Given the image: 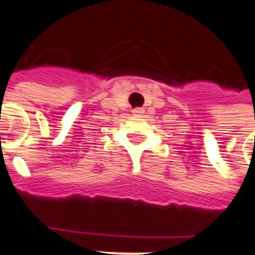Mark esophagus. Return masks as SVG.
Here are the masks:
<instances>
[{"label": "esophagus", "instance_id": "34e87169", "mask_svg": "<svg viewBox=\"0 0 255 255\" xmlns=\"http://www.w3.org/2000/svg\"><path fill=\"white\" fill-rule=\"evenodd\" d=\"M132 113L135 115V116H142V115L144 113V111L142 109V108H135V109L132 111Z\"/></svg>", "mask_w": 255, "mask_h": 255}]
</instances>
